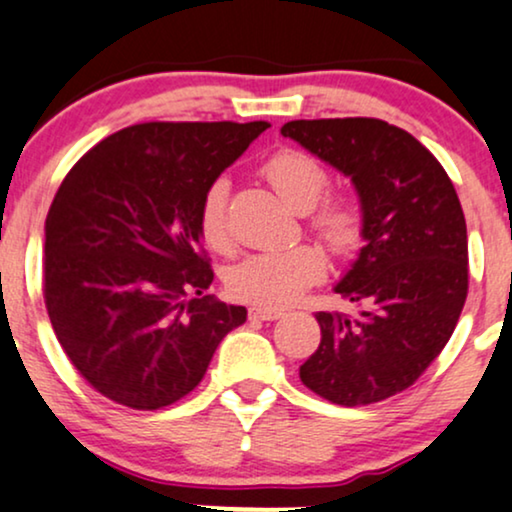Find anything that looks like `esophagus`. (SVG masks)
Instances as JSON below:
<instances>
[{
  "instance_id": "obj_1",
  "label": "esophagus",
  "mask_w": 512,
  "mask_h": 512,
  "mask_svg": "<svg viewBox=\"0 0 512 512\" xmlns=\"http://www.w3.org/2000/svg\"><path fill=\"white\" fill-rule=\"evenodd\" d=\"M248 316L252 321H276L281 319L283 312L281 309H269V307H250Z\"/></svg>"
}]
</instances>
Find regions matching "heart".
Returning a JSON list of instances; mask_svg holds the SVG:
<instances>
[{
	"mask_svg": "<svg viewBox=\"0 0 512 512\" xmlns=\"http://www.w3.org/2000/svg\"><path fill=\"white\" fill-rule=\"evenodd\" d=\"M262 172L278 198L300 215L319 205L328 186L326 170L312 155L293 151V148L271 155ZM226 208H229V179L219 177L205 189L198 210L200 236L215 252L231 250ZM312 229L328 248L345 252L359 238V215L349 203L331 200L316 210ZM323 271H326V262L319 250L312 245H293V248L250 252L234 267L226 269L224 283L236 300L276 309L293 304L304 290L319 281Z\"/></svg>",
	"mask_w": 512,
	"mask_h": 512,
	"instance_id": "1",
	"label": "heart"
}]
</instances>
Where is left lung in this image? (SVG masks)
Wrapping results in <instances>:
<instances>
[{
    "mask_svg": "<svg viewBox=\"0 0 512 512\" xmlns=\"http://www.w3.org/2000/svg\"><path fill=\"white\" fill-rule=\"evenodd\" d=\"M281 134L349 177L364 241L333 288L364 309L316 314L321 345L300 380L340 406L383 401L416 383L463 312L468 229L456 189L428 148L383 120H293Z\"/></svg>",
    "mask_w": 512,
    "mask_h": 512,
    "instance_id": "8db88e82",
    "label": "left lung"
}]
</instances>
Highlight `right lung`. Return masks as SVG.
<instances>
[{
  "instance_id": "obj_1",
  "label": "right lung",
  "mask_w": 512,
  "mask_h": 512,
  "mask_svg": "<svg viewBox=\"0 0 512 512\" xmlns=\"http://www.w3.org/2000/svg\"><path fill=\"white\" fill-rule=\"evenodd\" d=\"M267 127L132 125L63 179L44 224V300L63 352L115 404L155 411L186 397L248 316L205 295L215 274L198 210Z\"/></svg>"
}]
</instances>
